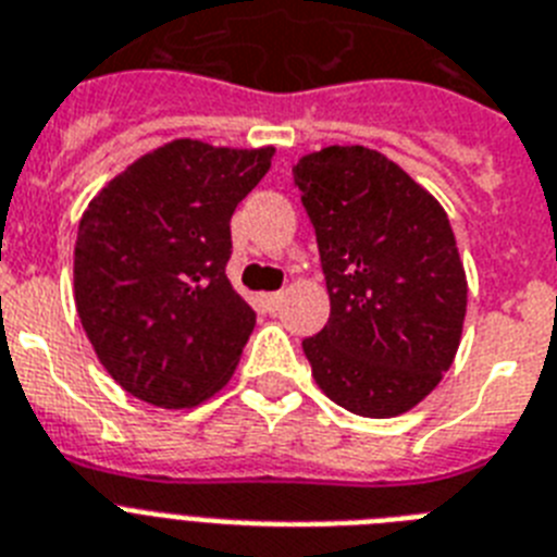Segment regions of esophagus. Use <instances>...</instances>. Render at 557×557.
I'll list each match as a JSON object with an SVG mask.
<instances>
[{
  "instance_id": "esophagus-1",
  "label": "esophagus",
  "mask_w": 557,
  "mask_h": 557,
  "mask_svg": "<svg viewBox=\"0 0 557 557\" xmlns=\"http://www.w3.org/2000/svg\"><path fill=\"white\" fill-rule=\"evenodd\" d=\"M283 297H286V294H283V292H271V294H265V297H263L265 308H269V311H277L280 302H283Z\"/></svg>"
}]
</instances>
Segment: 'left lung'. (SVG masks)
<instances>
[{"label": "left lung", "mask_w": 557, "mask_h": 557, "mask_svg": "<svg viewBox=\"0 0 557 557\" xmlns=\"http://www.w3.org/2000/svg\"><path fill=\"white\" fill-rule=\"evenodd\" d=\"M294 184L314 223L329 325L302 339L317 385L339 408L391 419L453 366L467 277L445 209L368 147L300 158Z\"/></svg>", "instance_id": "left-lung-1"}]
</instances>
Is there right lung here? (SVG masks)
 I'll return each instance as SVG.
<instances>
[{
	"mask_svg": "<svg viewBox=\"0 0 557 557\" xmlns=\"http://www.w3.org/2000/svg\"><path fill=\"white\" fill-rule=\"evenodd\" d=\"M271 156L181 138L129 163L82 214L78 320L127 394L181 410L232 380L255 311L226 277L228 221Z\"/></svg>",
	"mask_w": 557,
	"mask_h": 557,
	"instance_id": "add662e5",
	"label": "right lung"
}]
</instances>
